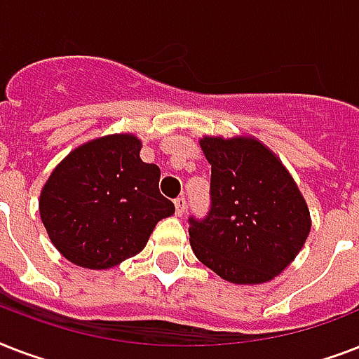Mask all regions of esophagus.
Segmentation results:
<instances>
[{
	"instance_id": "esophagus-1",
	"label": "esophagus",
	"mask_w": 359,
	"mask_h": 359,
	"mask_svg": "<svg viewBox=\"0 0 359 359\" xmlns=\"http://www.w3.org/2000/svg\"><path fill=\"white\" fill-rule=\"evenodd\" d=\"M186 205H188V201H186L184 196H179L177 199H175V210H177V214H179V216H182V214H184Z\"/></svg>"
}]
</instances>
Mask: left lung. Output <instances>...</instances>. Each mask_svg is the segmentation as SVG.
I'll use <instances>...</instances> for the list:
<instances>
[{
  "label": "left lung",
  "instance_id": "1",
  "mask_svg": "<svg viewBox=\"0 0 359 359\" xmlns=\"http://www.w3.org/2000/svg\"><path fill=\"white\" fill-rule=\"evenodd\" d=\"M212 165L207 216L188 218L191 250L231 283H264L306 242L309 210L283 163L255 140L205 137Z\"/></svg>",
  "mask_w": 359,
  "mask_h": 359
}]
</instances>
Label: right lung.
<instances>
[{"label": "right lung", "instance_id": "obj_1", "mask_svg": "<svg viewBox=\"0 0 359 359\" xmlns=\"http://www.w3.org/2000/svg\"><path fill=\"white\" fill-rule=\"evenodd\" d=\"M128 134L106 135L72 151L42 188V224L78 266L104 270L137 255L154 225L175 212L158 190L160 169L140 158Z\"/></svg>", "mask_w": 359, "mask_h": 359}]
</instances>
